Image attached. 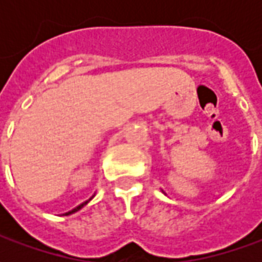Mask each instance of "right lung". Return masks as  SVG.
<instances>
[{
	"instance_id": "1",
	"label": "right lung",
	"mask_w": 262,
	"mask_h": 262,
	"mask_svg": "<svg viewBox=\"0 0 262 262\" xmlns=\"http://www.w3.org/2000/svg\"><path fill=\"white\" fill-rule=\"evenodd\" d=\"M86 203H88V201H85V202L84 203H81V205H78V206H77V208H74L73 209V210H70V212H67V213H64L66 216H67V214H73V213H75V212H77V210H80L81 208H82V206H84V205H86Z\"/></svg>"
}]
</instances>
